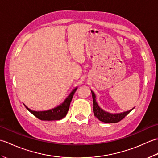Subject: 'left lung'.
Segmentation results:
<instances>
[{"mask_svg":"<svg viewBox=\"0 0 158 158\" xmlns=\"http://www.w3.org/2000/svg\"><path fill=\"white\" fill-rule=\"evenodd\" d=\"M92 96H93V112H94V115L97 117L99 121L104 123H118L120 121L125 118V116H127L130 112L133 110L131 109L130 110H128L127 112H121V113L118 114H110L108 113L107 112H105L101 108H99L98 103L96 102L95 100V93L91 91Z\"/></svg>","mask_w":158,"mask_h":158,"instance_id":"1","label":"left lung"}]
</instances>
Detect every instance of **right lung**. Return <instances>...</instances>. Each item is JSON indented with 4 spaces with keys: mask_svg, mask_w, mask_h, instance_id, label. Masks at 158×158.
I'll return each mask as SVG.
<instances>
[{
    "mask_svg": "<svg viewBox=\"0 0 158 158\" xmlns=\"http://www.w3.org/2000/svg\"><path fill=\"white\" fill-rule=\"evenodd\" d=\"M77 88L73 89V91L71 92L68 97L66 98V99L63 104H61L60 106H57L56 108L51 109L49 110L46 111H34L32 110L31 109L25 106L27 110L31 112L32 114L35 116L39 119L42 121H55V120H60L63 118L67 115V112L69 110L70 103L72 100L73 96L74 95L75 92L76 91Z\"/></svg>",
    "mask_w": 158,
    "mask_h": 158,
    "instance_id": "add662e5",
    "label": "right lung"
}]
</instances>
